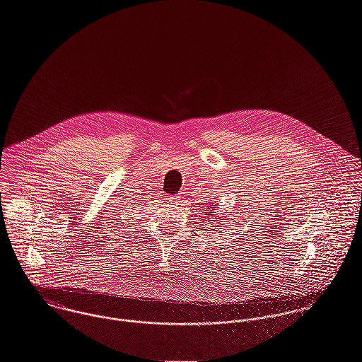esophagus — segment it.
Listing matches in <instances>:
<instances>
[{
  "label": "esophagus",
  "mask_w": 362,
  "mask_h": 362,
  "mask_svg": "<svg viewBox=\"0 0 362 362\" xmlns=\"http://www.w3.org/2000/svg\"><path fill=\"white\" fill-rule=\"evenodd\" d=\"M167 199H170V200H175L177 199V197H168Z\"/></svg>",
  "instance_id": "1"
}]
</instances>
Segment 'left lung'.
Instances as JSON below:
<instances>
[{
  "instance_id": "8db88e82",
  "label": "left lung",
  "mask_w": 362,
  "mask_h": 362,
  "mask_svg": "<svg viewBox=\"0 0 362 362\" xmlns=\"http://www.w3.org/2000/svg\"><path fill=\"white\" fill-rule=\"evenodd\" d=\"M210 206H211V204H210ZM206 209H207V207H206ZM207 216H213V214H207ZM210 221H214V220H210Z\"/></svg>"
}]
</instances>
